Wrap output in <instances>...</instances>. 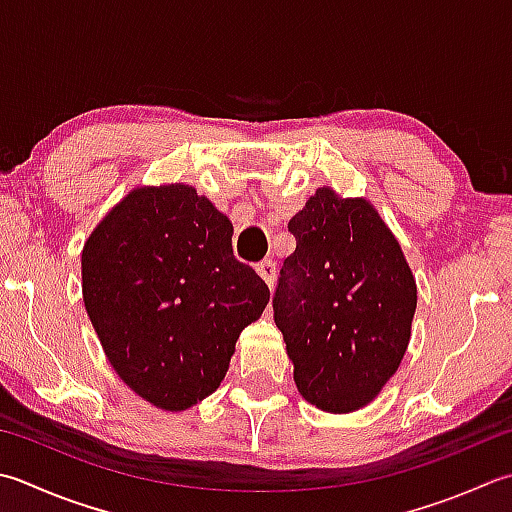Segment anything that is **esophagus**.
I'll use <instances>...</instances> for the list:
<instances>
[{
    "label": "esophagus",
    "mask_w": 512,
    "mask_h": 512,
    "mask_svg": "<svg viewBox=\"0 0 512 512\" xmlns=\"http://www.w3.org/2000/svg\"><path fill=\"white\" fill-rule=\"evenodd\" d=\"M255 270L259 273V277H262L264 282L268 284V288H273L275 275H277V266H275L273 259H264V262H259V264L255 266Z\"/></svg>",
    "instance_id": "esophagus-1"
}]
</instances>
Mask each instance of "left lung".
Instances as JSON below:
<instances>
[{"instance_id": "8db88e82", "label": "left lung", "mask_w": 512, "mask_h": 512, "mask_svg": "<svg viewBox=\"0 0 512 512\" xmlns=\"http://www.w3.org/2000/svg\"><path fill=\"white\" fill-rule=\"evenodd\" d=\"M288 230L297 248L284 259L273 308L295 386L319 410L355 413L406 355L415 275L366 197L317 188Z\"/></svg>"}]
</instances>
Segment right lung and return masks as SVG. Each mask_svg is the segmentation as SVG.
I'll use <instances>...</instances> for the list:
<instances>
[{
    "label": "right lung",
    "instance_id": "obj_1",
    "mask_svg": "<svg viewBox=\"0 0 512 512\" xmlns=\"http://www.w3.org/2000/svg\"><path fill=\"white\" fill-rule=\"evenodd\" d=\"M233 224L188 184L137 186L82 250L84 306L110 366L155 408L213 395L270 290L233 255Z\"/></svg>",
    "mask_w": 512,
    "mask_h": 512
}]
</instances>
